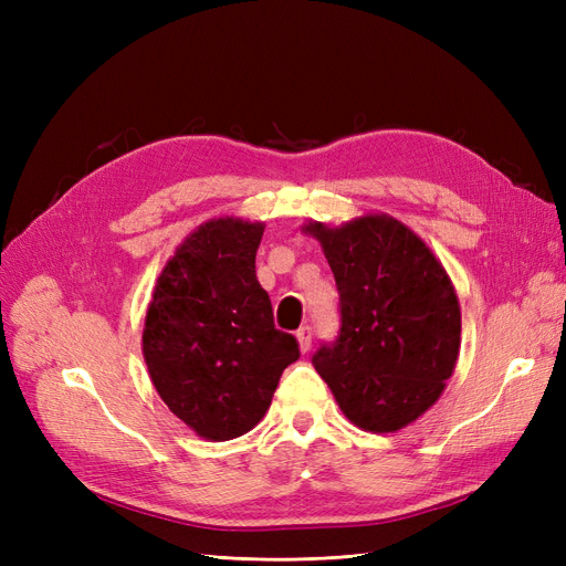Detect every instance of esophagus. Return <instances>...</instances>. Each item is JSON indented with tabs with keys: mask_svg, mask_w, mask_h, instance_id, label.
Instances as JSON below:
<instances>
[{
	"mask_svg": "<svg viewBox=\"0 0 566 566\" xmlns=\"http://www.w3.org/2000/svg\"><path fill=\"white\" fill-rule=\"evenodd\" d=\"M312 328L310 325H302V328L297 331V342H300V352H310L312 349Z\"/></svg>",
	"mask_w": 566,
	"mask_h": 566,
	"instance_id": "obj_1",
	"label": "esophagus"
}]
</instances>
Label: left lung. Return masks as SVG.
Here are the masks:
<instances>
[{
	"mask_svg": "<svg viewBox=\"0 0 566 566\" xmlns=\"http://www.w3.org/2000/svg\"><path fill=\"white\" fill-rule=\"evenodd\" d=\"M339 293V335L312 364L366 432H397L441 397L460 352V304L447 269L408 227L366 214L312 221Z\"/></svg>",
	"mask_w": 566,
	"mask_h": 566,
	"instance_id": "1",
	"label": "left lung"
}]
</instances>
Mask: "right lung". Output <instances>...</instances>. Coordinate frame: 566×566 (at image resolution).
I'll list each match as a JSON object with an SVG mask.
<instances>
[{"mask_svg": "<svg viewBox=\"0 0 566 566\" xmlns=\"http://www.w3.org/2000/svg\"><path fill=\"white\" fill-rule=\"evenodd\" d=\"M262 233V221H205L165 264L146 312L150 380L167 408L210 441L250 432L300 358L297 339L273 325L256 281Z\"/></svg>", "mask_w": 566, "mask_h": 566, "instance_id": "add662e5", "label": "right lung"}]
</instances>
